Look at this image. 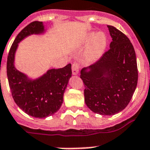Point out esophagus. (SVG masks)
Wrapping results in <instances>:
<instances>
[{
  "mask_svg": "<svg viewBox=\"0 0 150 150\" xmlns=\"http://www.w3.org/2000/svg\"><path fill=\"white\" fill-rule=\"evenodd\" d=\"M79 68H80V66L77 63H74L72 65V73L74 75H76L79 72Z\"/></svg>",
  "mask_w": 150,
  "mask_h": 150,
  "instance_id": "34e87169",
  "label": "esophagus"
}]
</instances>
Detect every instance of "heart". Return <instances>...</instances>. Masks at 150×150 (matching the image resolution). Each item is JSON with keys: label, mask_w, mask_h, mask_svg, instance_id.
<instances>
[{"label": "heart", "mask_w": 150, "mask_h": 150, "mask_svg": "<svg viewBox=\"0 0 150 150\" xmlns=\"http://www.w3.org/2000/svg\"><path fill=\"white\" fill-rule=\"evenodd\" d=\"M87 42L91 43L88 51L89 60H96L101 56L106 47V36L103 33H91L87 38Z\"/></svg>", "instance_id": "heart-1"}]
</instances>
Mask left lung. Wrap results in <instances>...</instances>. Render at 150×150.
<instances>
[{
    "label": "left lung",
    "mask_w": 150,
    "mask_h": 150,
    "mask_svg": "<svg viewBox=\"0 0 150 150\" xmlns=\"http://www.w3.org/2000/svg\"><path fill=\"white\" fill-rule=\"evenodd\" d=\"M112 42L110 49L94 64L83 68L86 106L95 113L111 116L127 107L138 81L137 57L129 39L107 25Z\"/></svg>",
    "instance_id": "obj_1"
}]
</instances>
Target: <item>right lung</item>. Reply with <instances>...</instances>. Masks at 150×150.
<instances>
[{
	"label": "right lung",
	"instance_id": "right-lung-1",
	"mask_svg": "<svg viewBox=\"0 0 150 150\" xmlns=\"http://www.w3.org/2000/svg\"><path fill=\"white\" fill-rule=\"evenodd\" d=\"M44 32L43 22L33 21L17 34L7 56V75L16 104L27 114L45 118L60 110L64 93L72 75L71 64L60 69H50L38 79L30 80L14 67V55L18 43L30 34Z\"/></svg>",
	"mask_w": 150,
	"mask_h": 150
}]
</instances>
